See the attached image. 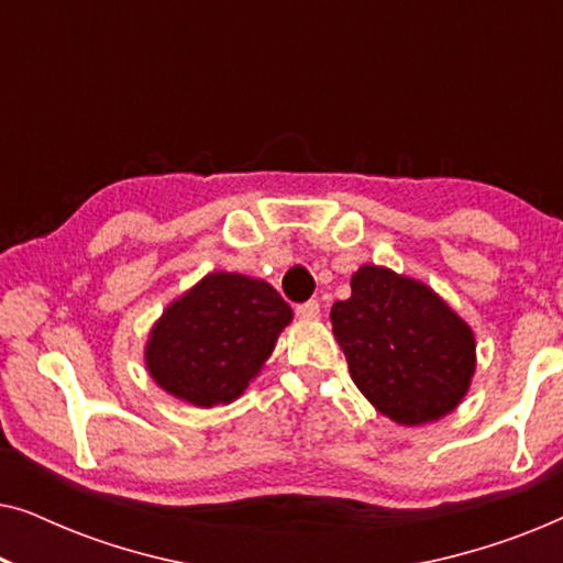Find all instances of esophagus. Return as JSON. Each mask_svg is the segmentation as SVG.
<instances>
[{"instance_id":"1","label":"esophagus","mask_w":563,"mask_h":563,"mask_svg":"<svg viewBox=\"0 0 563 563\" xmlns=\"http://www.w3.org/2000/svg\"><path fill=\"white\" fill-rule=\"evenodd\" d=\"M297 318L305 320V322L318 320L320 318V302H314V299H310V302L297 305Z\"/></svg>"}]
</instances>
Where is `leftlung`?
<instances>
[{
	"label": "left lung",
	"instance_id": "left-lung-1",
	"mask_svg": "<svg viewBox=\"0 0 563 563\" xmlns=\"http://www.w3.org/2000/svg\"><path fill=\"white\" fill-rule=\"evenodd\" d=\"M330 322L353 384L397 426L445 418L472 387L474 330L426 282L358 266L351 297L333 305Z\"/></svg>",
	"mask_w": 563,
	"mask_h": 563
}]
</instances>
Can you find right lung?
<instances>
[{"instance_id": "1", "label": "right lung", "mask_w": 563, "mask_h": 563, "mask_svg": "<svg viewBox=\"0 0 563 563\" xmlns=\"http://www.w3.org/2000/svg\"><path fill=\"white\" fill-rule=\"evenodd\" d=\"M291 318V307L268 282L210 272L153 322L143 345L145 372L187 405H230L272 358Z\"/></svg>"}]
</instances>
